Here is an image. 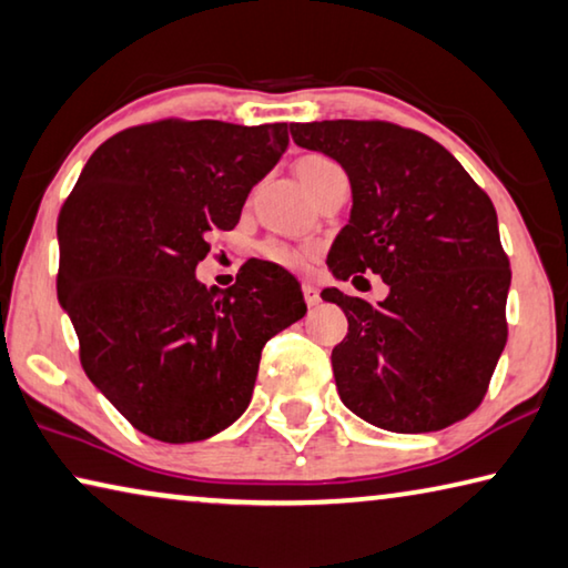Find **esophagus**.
<instances>
[{
	"label": "esophagus",
	"mask_w": 568,
	"mask_h": 568,
	"mask_svg": "<svg viewBox=\"0 0 568 568\" xmlns=\"http://www.w3.org/2000/svg\"><path fill=\"white\" fill-rule=\"evenodd\" d=\"M303 298H305V303L311 305H318L321 303V293H318V287L313 285V283H303Z\"/></svg>",
	"instance_id": "esophagus-1"
}]
</instances>
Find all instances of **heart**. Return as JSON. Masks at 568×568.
Wrapping results in <instances>:
<instances>
[{"label": "heart", "mask_w": 568, "mask_h": 568, "mask_svg": "<svg viewBox=\"0 0 568 568\" xmlns=\"http://www.w3.org/2000/svg\"><path fill=\"white\" fill-rule=\"evenodd\" d=\"M295 176H298V182L303 184L305 192L311 196L318 192V189L328 182V179L344 174L341 166L336 161L323 156V154H305L298 161H295ZM265 255L273 260L277 265H285V267H301L308 263V252L305 250H295V247H285V245H265Z\"/></svg>", "instance_id": "b5f03b06"}]
</instances>
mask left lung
<instances>
[{
  "label": "left lung",
  "instance_id": "left-lung-1",
  "mask_svg": "<svg viewBox=\"0 0 568 568\" xmlns=\"http://www.w3.org/2000/svg\"><path fill=\"white\" fill-rule=\"evenodd\" d=\"M293 141L344 166L351 217L333 240L336 281L382 275L376 305L323 287L348 333L333 348L338 397L368 425L417 435L465 419L506 348L510 265L498 214L445 146L384 121L293 123Z\"/></svg>",
  "mask_w": 568,
  "mask_h": 568
}]
</instances>
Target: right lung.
Listing matches in <instances>:
<instances>
[{
  "label": "right lung",
  "instance_id": "obj_1",
  "mask_svg": "<svg viewBox=\"0 0 568 568\" xmlns=\"http://www.w3.org/2000/svg\"><path fill=\"white\" fill-rule=\"evenodd\" d=\"M287 123L159 121L93 151L58 217V301L88 379L143 435L200 443L247 409L263 346L305 316L285 267L196 281L206 235L240 222L287 149Z\"/></svg>",
  "mask_w": 568,
  "mask_h": 568
}]
</instances>
